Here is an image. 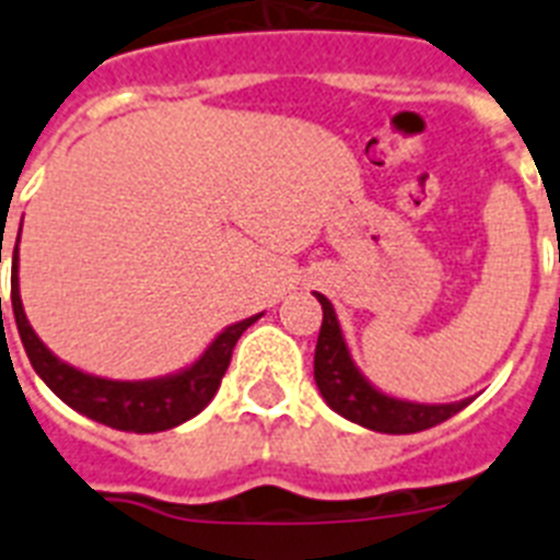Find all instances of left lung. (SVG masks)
Listing matches in <instances>:
<instances>
[{"label":"left lung","mask_w":560,"mask_h":560,"mask_svg":"<svg viewBox=\"0 0 560 560\" xmlns=\"http://www.w3.org/2000/svg\"><path fill=\"white\" fill-rule=\"evenodd\" d=\"M316 299L322 304V330L313 357V380L322 399L339 417L383 434H413L440 425L469 406L471 397L460 402H413L376 388L353 362L330 299L322 293H316Z\"/></svg>","instance_id":"1"}]
</instances>
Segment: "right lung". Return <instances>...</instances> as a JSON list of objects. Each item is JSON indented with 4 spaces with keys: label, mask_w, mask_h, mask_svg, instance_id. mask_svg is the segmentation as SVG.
<instances>
[{
    "label": "right lung",
    "mask_w": 560,
    "mask_h": 560,
    "mask_svg": "<svg viewBox=\"0 0 560 560\" xmlns=\"http://www.w3.org/2000/svg\"><path fill=\"white\" fill-rule=\"evenodd\" d=\"M11 307L25 353H28L39 380L77 413L103 422L108 429L135 431V434L175 429L180 422L192 420L195 413H201L209 406V399L215 397L221 376L226 374V365L233 359L238 336L265 316V313H258V316L224 327L192 365L180 368L175 374L154 376V380H106V376L85 374L80 368L62 362L34 334V327L25 316L20 295V238H16L11 261Z\"/></svg>",
    "instance_id": "add662e5"
}]
</instances>
